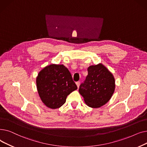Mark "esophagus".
<instances>
[{"mask_svg": "<svg viewBox=\"0 0 147 147\" xmlns=\"http://www.w3.org/2000/svg\"><path fill=\"white\" fill-rule=\"evenodd\" d=\"M76 86H77V87H78V88H79V87H80V82H76Z\"/></svg>", "mask_w": 147, "mask_h": 147, "instance_id": "1", "label": "esophagus"}]
</instances>
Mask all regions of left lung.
Segmentation results:
<instances>
[{
  "mask_svg": "<svg viewBox=\"0 0 147 147\" xmlns=\"http://www.w3.org/2000/svg\"><path fill=\"white\" fill-rule=\"evenodd\" d=\"M85 82L80 86L79 93L87 106L100 108L111 98L115 88L114 76L102 63L90 66Z\"/></svg>",
  "mask_w": 147,
  "mask_h": 147,
  "instance_id": "obj_1",
  "label": "left lung"
}]
</instances>
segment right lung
<instances>
[{
	"label": "right lung",
	"instance_id": "1",
	"mask_svg": "<svg viewBox=\"0 0 147 147\" xmlns=\"http://www.w3.org/2000/svg\"><path fill=\"white\" fill-rule=\"evenodd\" d=\"M36 82L42 102L53 109L60 108L67 96L77 89L71 73L63 65H47L39 72Z\"/></svg>",
	"mask_w": 147,
	"mask_h": 147
}]
</instances>
